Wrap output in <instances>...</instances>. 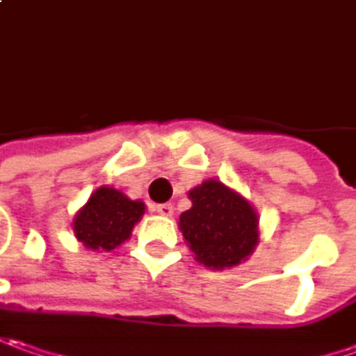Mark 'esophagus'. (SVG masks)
Returning a JSON list of instances; mask_svg holds the SVG:
<instances>
[{"label":"esophagus","mask_w":356,"mask_h":356,"mask_svg":"<svg viewBox=\"0 0 356 356\" xmlns=\"http://www.w3.org/2000/svg\"><path fill=\"white\" fill-rule=\"evenodd\" d=\"M155 211H157L159 215H163V216H173V204H171V202H163V204H157V207H155Z\"/></svg>","instance_id":"1"}]
</instances>
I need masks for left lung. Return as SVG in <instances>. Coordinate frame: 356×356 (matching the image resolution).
Returning a JSON list of instances; mask_svg holds the SVG:
<instances>
[{"instance_id": "obj_1", "label": "left lung", "mask_w": 356, "mask_h": 356, "mask_svg": "<svg viewBox=\"0 0 356 356\" xmlns=\"http://www.w3.org/2000/svg\"><path fill=\"white\" fill-rule=\"evenodd\" d=\"M193 202L179 216V228L195 258L207 268L238 266L258 246V215L236 191L216 179H207L189 191Z\"/></svg>"}]
</instances>
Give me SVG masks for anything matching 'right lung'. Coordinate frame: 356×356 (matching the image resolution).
I'll list each match as a JSON object with an SVG mask.
<instances>
[{"instance_id":"1","label":"right lung","mask_w":356,"mask_h":356,"mask_svg":"<svg viewBox=\"0 0 356 356\" xmlns=\"http://www.w3.org/2000/svg\"><path fill=\"white\" fill-rule=\"evenodd\" d=\"M143 213L141 201H131L114 187H98L74 215V236L88 250L112 252L131 236Z\"/></svg>"}]
</instances>
